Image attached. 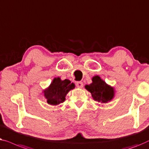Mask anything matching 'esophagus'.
I'll list each match as a JSON object with an SVG mask.
<instances>
[{
  "label": "esophagus",
  "mask_w": 149,
  "mask_h": 149,
  "mask_svg": "<svg viewBox=\"0 0 149 149\" xmlns=\"http://www.w3.org/2000/svg\"><path fill=\"white\" fill-rule=\"evenodd\" d=\"M76 86L79 88H81L83 87V82L82 81H77L76 82Z\"/></svg>",
  "instance_id": "esophagus-1"
}]
</instances>
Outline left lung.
<instances>
[{
  "mask_svg": "<svg viewBox=\"0 0 149 149\" xmlns=\"http://www.w3.org/2000/svg\"><path fill=\"white\" fill-rule=\"evenodd\" d=\"M92 81L91 84H86L84 87L91 93L92 97L95 101L100 103H107L113 99L116 95L115 88L107 84L99 75L93 77Z\"/></svg>",
  "mask_w": 149,
  "mask_h": 149,
  "instance_id": "left-lung-1",
  "label": "left lung"
}]
</instances>
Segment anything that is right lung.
<instances>
[{"mask_svg":"<svg viewBox=\"0 0 149 149\" xmlns=\"http://www.w3.org/2000/svg\"><path fill=\"white\" fill-rule=\"evenodd\" d=\"M74 83L68 79L62 80L61 77H54L51 84L42 91L48 104L57 105L65 100V96L70 91L75 88Z\"/></svg>","mask_w":149,"mask_h":149,"instance_id":"obj_1","label":"right lung"}]
</instances>
